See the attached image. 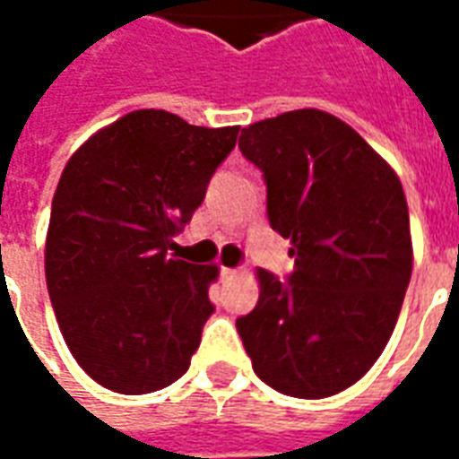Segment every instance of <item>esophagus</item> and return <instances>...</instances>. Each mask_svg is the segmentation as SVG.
Wrapping results in <instances>:
<instances>
[{"mask_svg": "<svg viewBox=\"0 0 459 459\" xmlns=\"http://www.w3.org/2000/svg\"><path fill=\"white\" fill-rule=\"evenodd\" d=\"M236 275H238V270L236 268H221V278L223 280H233Z\"/></svg>", "mask_w": 459, "mask_h": 459, "instance_id": "34e87169", "label": "esophagus"}]
</instances>
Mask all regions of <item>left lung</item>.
Here are the masks:
<instances>
[{"instance_id":"8db88e82","label":"left lung","mask_w":459,"mask_h":459,"mask_svg":"<svg viewBox=\"0 0 459 459\" xmlns=\"http://www.w3.org/2000/svg\"><path fill=\"white\" fill-rule=\"evenodd\" d=\"M238 147L263 171L270 229L290 238L295 270H258V305L236 327L260 381L327 398L394 334L413 270L403 186L359 132L315 108L243 127Z\"/></svg>"}]
</instances>
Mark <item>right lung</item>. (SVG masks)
<instances>
[{"label": "right lung", "mask_w": 459, "mask_h": 459, "mask_svg": "<svg viewBox=\"0 0 459 459\" xmlns=\"http://www.w3.org/2000/svg\"><path fill=\"white\" fill-rule=\"evenodd\" d=\"M238 130L134 110L65 164L46 236L48 298L75 361L115 394L174 384L199 349L219 268L167 250Z\"/></svg>", "instance_id": "1"}]
</instances>
